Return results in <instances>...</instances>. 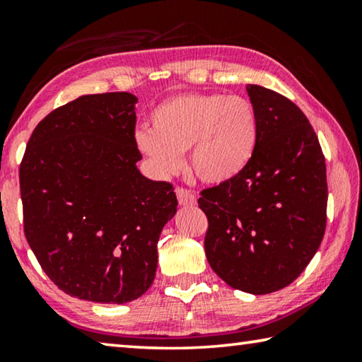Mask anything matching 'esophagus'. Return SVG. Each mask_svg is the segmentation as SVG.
<instances>
[{"label": "esophagus", "mask_w": 362, "mask_h": 362, "mask_svg": "<svg viewBox=\"0 0 362 362\" xmlns=\"http://www.w3.org/2000/svg\"><path fill=\"white\" fill-rule=\"evenodd\" d=\"M177 199H179V204L182 206H194L197 204V197L192 190H187V188H177L175 190Z\"/></svg>", "instance_id": "esophagus-1"}]
</instances>
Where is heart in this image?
I'll list each match as a JSON object with an SVG mask.
<instances>
[{
  "instance_id": "b5f03b06",
  "label": "heart",
  "mask_w": 362,
  "mask_h": 362,
  "mask_svg": "<svg viewBox=\"0 0 362 362\" xmlns=\"http://www.w3.org/2000/svg\"><path fill=\"white\" fill-rule=\"evenodd\" d=\"M259 120L253 103L238 95L185 93L151 112V130L136 132V146L154 174L170 177L188 151L199 180L219 185L238 177L255 158Z\"/></svg>"
}]
</instances>
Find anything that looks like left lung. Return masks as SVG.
Wrapping results in <instances>:
<instances>
[{
  "label": "left lung",
  "mask_w": 362,
  "mask_h": 362,
  "mask_svg": "<svg viewBox=\"0 0 362 362\" xmlns=\"http://www.w3.org/2000/svg\"><path fill=\"white\" fill-rule=\"evenodd\" d=\"M259 120L255 158L235 179L206 188L209 266L232 288L266 295L305 271L327 223L325 159L317 135L293 101L246 85Z\"/></svg>",
  "instance_id": "8db88e82"
}]
</instances>
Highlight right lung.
<instances>
[{"label":"right lung","instance_id":"add662e5","mask_svg":"<svg viewBox=\"0 0 362 362\" xmlns=\"http://www.w3.org/2000/svg\"><path fill=\"white\" fill-rule=\"evenodd\" d=\"M136 101L127 91L80 96L37 125L22 158L25 238L57 288L78 300L122 305L145 293L177 212L174 187L136 168Z\"/></svg>","mask_w":362,"mask_h":362}]
</instances>
